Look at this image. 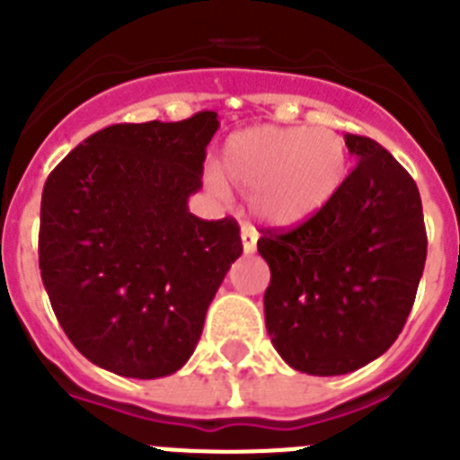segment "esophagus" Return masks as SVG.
I'll list each match as a JSON object with an SVG mask.
<instances>
[{
    "label": "esophagus",
    "instance_id": "obj_1",
    "mask_svg": "<svg viewBox=\"0 0 460 460\" xmlns=\"http://www.w3.org/2000/svg\"><path fill=\"white\" fill-rule=\"evenodd\" d=\"M242 246H243V253L251 255L258 246V233H255L251 226H243L242 227Z\"/></svg>",
    "mask_w": 460,
    "mask_h": 460
}]
</instances>
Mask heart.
I'll use <instances>...</instances> for the list:
<instances>
[{"mask_svg":"<svg viewBox=\"0 0 460 460\" xmlns=\"http://www.w3.org/2000/svg\"><path fill=\"white\" fill-rule=\"evenodd\" d=\"M350 170L343 136L308 126H251L227 137L218 174L209 186L226 195V184L249 195L251 209L270 227H295L334 200Z\"/></svg>","mask_w":460,"mask_h":460,"instance_id":"b5f03b06","label":"heart"}]
</instances>
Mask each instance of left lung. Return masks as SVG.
Masks as SVG:
<instances>
[{
    "mask_svg": "<svg viewBox=\"0 0 460 460\" xmlns=\"http://www.w3.org/2000/svg\"><path fill=\"white\" fill-rule=\"evenodd\" d=\"M357 168L324 209L258 239L270 265L265 323L288 367L345 376L398 339L426 262L420 189L387 149L345 136Z\"/></svg>",
    "mask_w": 460,
    "mask_h": 460,
    "instance_id": "left-lung-1",
    "label": "left lung"
}]
</instances>
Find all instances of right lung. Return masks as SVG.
Masks as SVG:
<instances>
[{
	"mask_svg": "<svg viewBox=\"0 0 460 460\" xmlns=\"http://www.w3.org/2000/svg\"><path fill=\"white\" fill-rule=\"evenodd\" d=\"M218 126L217 112L108 126L43 186L40 279L68 341L105 371L137 380L180 371L242 255L233 218L189 211Z\"/></svg>",
	"mask_w": 460,
	"mask_h": 460,
	"instance_id": "right-lung-1",
	"label": "right lung"
}]
</instances>
